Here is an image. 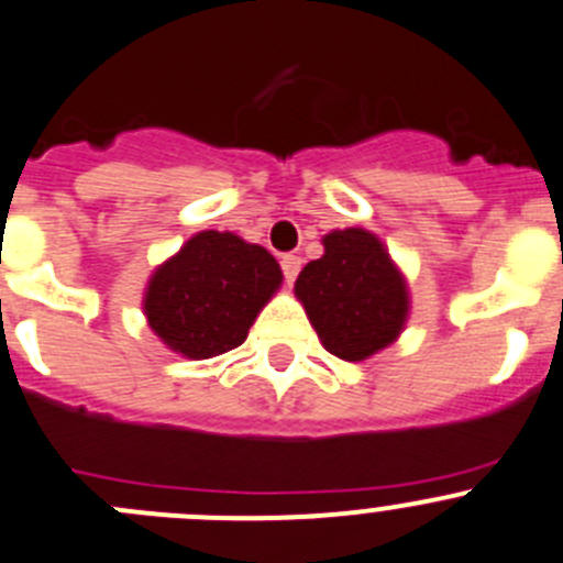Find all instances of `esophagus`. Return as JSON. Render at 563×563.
<instances>
[{
	"label": "esophagus",
	"mask_w": 563,
	"mask_h": 563,
	"mask_svg": "<svg viewBox=\"0 0 563 563\" xmlns=\"http://www.w3.org/2000/svg\"><path fill=\"white\" fill-rule=\"evenodd\" d=\"M282 271H285L287 285H292V282H296V276H298V271H301V256H296V254L282 256Z\"/></svg>",
	"instance_id": "esophagus-1"
}]
</instances>
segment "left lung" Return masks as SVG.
Listing matches in <instances>:
<instances>
[{
    "label": "left lung",
    "mask_w": 563,
    "mask_h": 563,
    "mask_svg": "<svg viewBox=\"0 0 563 563\" xmlns=\"http://www.w3.org/2000/svg\"><path fill=\"white\" fill-rule=\"evenodd\" d=\"M323 245L325 254L298 276L296 296L325 351L358 362L400 334L409 292L376 234L342 229L325 234Z\"/></svg>",
    "instance_id": "obj_1"
}]
</instances>
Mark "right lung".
Listing matches in <instances>:
<instances>
[{
    "mask_svg": "<svg viewBox=\"0 0 563 563\" xmlns=\"http://www.w3.org/2000/svg\"><path fill=\"white\" fill-rule=\"evenodd\" d=\"M282 285V267L262 245L232 232H198L148 282L154 334L190 358L243 345L260 309Z\"/></svg>",
    "mask_w": 563,
    "mask_h": 563,
    "instance_id": "obj_1",
    "label": "right lung"
}]
</instances>
